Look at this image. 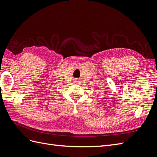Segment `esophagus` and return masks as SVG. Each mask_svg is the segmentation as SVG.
<instances>
[{
  "label": "esophagus",
  "mask_w": 157,
  "mask_h": 157,
  "mask_svg": "<svg viewBox=\"0 0 157 157\" xmlns=\"http://www.w3.org/2000/svg\"><path fill=\"white\" fill-rule=\"evenodd\" d=\"M75 82H78V80H77V79H76V80H75Z\"/></svg>",
  "instance_id": "34e87169"
}]
</instances>
